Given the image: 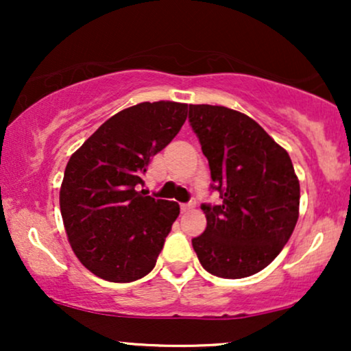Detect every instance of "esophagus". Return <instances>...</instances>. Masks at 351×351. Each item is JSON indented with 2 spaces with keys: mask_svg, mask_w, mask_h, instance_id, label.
<instances>
[{
  "mask_svg": "<svg viewBox=\"0 0 351 351\" xmlns=\"http://www.w3.org/2000/svg\"><path fill=\"white\" fill-rule=\"evenodd\" d=\"M196 206V201H189V203H183L181 204V211L186 213V211H191L193 208Z\"/></svg>",
  "mask_w": 351,
  "mask_h": 351,
  "instance_id": "1",
  "label": "esophagus"
}]
</instances>
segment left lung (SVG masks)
I'll return each instance as SVG.
<instances>
[{
  "instance_id": "obj_1",
  "label": "left lung",
  "mask_w": 351,
  "mask_h": 351,
  "mask_svg": "<svg viewBox=\"0 0 351 351\" xmlns=\"http://www.w3.org/2000/svg\"><path fill=\"white\" fill-rule=\"evenodd\" d=\"M189 125L211 170L219 204H201L206 229L191 241L201 265L243 279L279 256L299 219L300 184L289 153L251 117L221 106H189Z\"/></svg>"
}]
</instances>
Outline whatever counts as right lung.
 <instances>
[{
    "label": "right lung",
    "mask_w": 351,
    "mask_h": 351,
    "mask_svg": "<svg viewBox=\"0 0 351 351\" xmlns=\"http://www.w3.org/2000/svg\"><path fill=\"white\" fill-rule=\"evenodd\" d=\"M186 115L188 104H136L100 125L67 162L59 193L64 228L77 259L100 279L134 282L155 267L180 206L136 189Z\"/></svg>",
    "instance_id": "1"
}]
</instances>
